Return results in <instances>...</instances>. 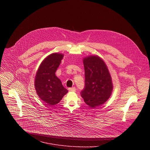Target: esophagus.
Instances as JSON below:
<instances>
[{"instance_id": "34e87169", "label": "esophagus", "mask_w": 150, "mask_h": 150, "mask_svg": "<svg viewBox=\"0 0 150 150\" xmlns=\"http://www.w3.org/2000/svg\"><path fill=\"white\" fill-rule=\"evenodd\" d=\"M69 91H71V92H75L76 91V88L75 87H72V88H69Z\"/></svg>"}]
</instances>
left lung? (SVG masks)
Masks as SVG:
<instances>
[{
	"mask_svg": "<svg viewBox=\"0 0 150 150\" xmlns=\"http://www.w3.org/2000/svg\"><path fill=\"white\" fill-rule=\"evenodd\" d=\"M83 64L85 86L81 94L84 102L94 108L111 96L113 89L112 76L104 61L97 55L83 58Z\"/></svg>",
	"mask_w": 150,
	"mask_h": 150,
	"instance_id": "8db88e82",
	"label": "left lung"
}]
</instances>
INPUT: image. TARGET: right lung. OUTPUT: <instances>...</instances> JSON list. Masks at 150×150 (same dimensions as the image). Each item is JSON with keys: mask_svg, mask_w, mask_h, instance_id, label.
<instances>
[{"mask_svg": "<svg viewBox=\"0 0 150 150\" xmlns=\"http://www.w3.org/2000/svg\"><path fill=\"white\" fill-rule=\"evenodd\" d=\"M63 56V54L59 53L47 56L41 63L35 74L34 87L36 93L48 105L59 103L68 92L55 75Z\"/></svg>", "mask_w": 150, "mask_h": 150, "instance_id": "1", "label": "right lung"}]
</instances>
